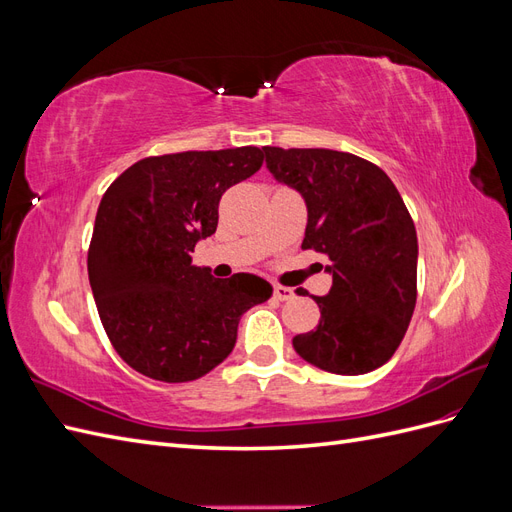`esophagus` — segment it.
I'll return each instance as SVG.
<instances>
[{"instance_id":"34e87169","label":"esophagus","mask_w":512,"mask_h":512,"mask_svg":"<svg viewBox=\"0 0 512 512\" xmlns=\"http://www.w3.org/2000/svg\"><path fill=\"white\" fill-rule=\"evenodd\" d=\"M273 297L277 299V301H290L292 297H294V290L292 288H288V286H273Z\"/></svg>"}]
</instances>
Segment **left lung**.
Returning <instances> with one entry per match:
<instances>
[{"mask_svg":"<svg viewBox=\"0 0 512 512\" xmlns=\"http://www.w3.org/2000/svg\"><path fill=\"white\" fill-rule=\"evenodd\" d=\"M277 183L307 207L303 250L331 260L329 294L314 297L320 322L292 339L301 359L361 376L391 359L416 305L418 241L410 213L382 168L333 149L262 147ZM303 288L297 294L305 297Z\"/></svg>","mask_w":512,"mask_h":512,"instance_id":"left-lung-1","label":"left lung"}]
</instances>
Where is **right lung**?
I'll use <instances>...</instances> for the list:
<instances>
[{
    "label": "right lung",
    "mask_w": 512,
    "mask_h": 512,
    "mask_svg": "<svg viewBox=\"0 0 512 512\" xmlns=\"http://www.w3.org/2000/svg\"><path fill=\"white\" fill-rule=\"evenodd\" d=\"M262 158L258 147L153 156L102 196L89 284L108 339L138 374L160 382L209 374L235 348L241 316L273 294L258 275L220 280L190 256L218 228L222 194Z\"/></svg>",
    "instance_id": "obj_1"
}]
</instances>
